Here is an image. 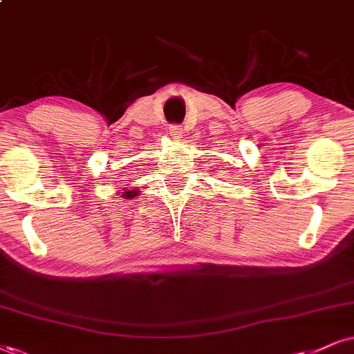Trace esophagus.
I'll use <instances>...</instances> for the list:
<instances>
[{
	"label": "esophagus",
	"instance_id": "34e87169",
	"mask_svg": "<svg viewBox=\"0 0 354 354\" xmlns=\"http://www.w3.org/2000/svg\"><path fill=\"white\" fill-rule=\"evenodd\" d=\"M167 134L172 139H180L182 138V128H180V126H177V124H172L169 128V133Z\"/></svg>",
	"mask_w": 354,
	"mask_h": 354
}]
</instances>
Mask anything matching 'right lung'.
I'll return each instance as SVG.
<instances>
[{
  "mask_svg": "<svg viewBox=\"0 0 354 354\" xmlns=\"http://www.w3.org/2000/svg\"><path fill=\"white\" fill-rule=\"evenodd\" d=\"M116 194L120 195V197L126 198V200H131V198H136L138 197L139 190L138 189H123V192H116Z\"/></svg>",
  "mask_w": 354,
  "mask_h": 354,
  "instance_id": "1",
  "label": "right lung"
}]
</instances>
